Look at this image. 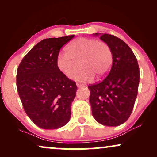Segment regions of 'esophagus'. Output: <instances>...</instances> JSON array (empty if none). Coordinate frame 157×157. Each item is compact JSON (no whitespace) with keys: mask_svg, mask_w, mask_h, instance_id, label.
Listing matches in <instances>:
<instances>
[{"mask_svg":"<svg viewBox=\"0 0 157 157\" xmlns=\"http://www.w3.org/2000/svg\"><path fill=\"white\" fill-rule=\"evenodd\" d=\"M76 86L77 87H81V86H83V84H82V83H76Z\"/></svg>","mask_w":157,"mask_h":157,"instance_id":"1","label":"esophagus"}]
</instances>
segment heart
I'll use <instances>...</instances> for the list:
<instances>
[{
    "label": "heart",
    "mask_w": 157,
    "mask_h": 157,
    "mask_svg": "<svg viewBox=\"0 0 157 157\" xmlns=\"http://www.w3.org/2000/svg\"><path fill=\"white\" fill-rule=\"evenodd\" d=\"M79 62L83 69L75 76L76 81H89L94 76L103 78L111 70L112 52L104 41L94 38H77L66 46V52L58 55L56 66L64 76L72 78L78 70Z\"/></svg>",
    "instance_id": "obj_1"
}]
</instances>
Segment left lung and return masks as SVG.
Segmentation results:
<instances>
[{
    "label": "left lung",
    "mask_w": 157,
    "mask_h": 157,
    "mask_svg": "<svg viewBox=\"0 0 157 157\" xmlns=\"http://www.w3.org/2000/svg\"><path fill=\"white\" fill-rule=\"evenodd\" d=\"M110 47L113 63L108 76L101 82L88 86L92 115L104 126H117L129 118L139 83V68L129 46L120 38L96 33Z\"/></svg>",
    "instance_id": "obj_1"
}]
</instances>
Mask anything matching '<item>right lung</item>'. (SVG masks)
I'll return each mask as SVG.
<instances>
[{
  "label": "right lung",
  "instance_id": "add662e5",
  "mask_svg": "<svg viewBox=\"0 0 157 157\" xmlns=\"http://www.w3.org/2000/svg\"><path fill=\"white\" fill-rule=\"evenodd\" d=\"M74 35L42 40L25 56L18 66L17 89L23 109L44 129H56L69 121L76 84L56 66L60 49Z\"/></svg>",
  "mask_w": 157,
  "mask_h": 157
}]
</instances>
